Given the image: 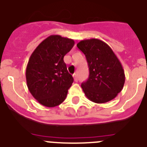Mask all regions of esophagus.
I'll use <instances>...</instances> for the list:
<instances>
[{"mask_svg":"<svg viewBox=\"0 0 147 147\" xmlns=\"http://www.w3.org/2000/svg\"><path fill=\"white\" fill-rule=\"evenodd\" d=\"M73 77H74V80H75V82H78V75L76 73L73 74Z\"/></svg>","mask_w":147,"mask_h":147,"instance_id":"esophagus-1","label":"esophagus"}]
</instances>
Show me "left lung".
Instances as JSON below:
<instances>
[{
    "label": "left lung",
    "instance_id": "8db88e82",
    "mask_svg": "<svg viewBox=\"0 0 147 147\" xmlns=\"http://www.w3.org/2000/svg\"><path fill=\"white\" fill-rule=\"evenodd\" d=\"M88 62L89 76L81 84L87 98L96 103L114 99L122 90L125 71L112 49L102 40L84 39L77 44Z\"/></svg>",
    "mask_w": 147,
    "mask_h": 147
}]
</instances>
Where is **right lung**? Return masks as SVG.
<instances>
[{"instance_id": "obj_1", "label": "right lung", "mask_w": 147, "mask_h": 147, "mask_svg": "<svg viewBox=\"0 0 147 147\" xmlns=\"http://www.w3.org/2000/svg\"><path fill=\"white\" fill-rule=\"evenodd\" d=\"M75 45L73 39L51 35L34 50L26 67L29 92L41 105L53 108L66 99L73 83L64 61Z\"/></svg>"}]
</instances>
